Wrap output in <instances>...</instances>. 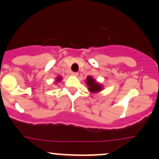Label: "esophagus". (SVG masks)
I'll list each match as a JSON object with an SVG mask.
<instances>
[{
    "label": "esophagus",
    "mask_w": 159,
    "mask_h": 159,
    "mask_svg": "<svg viewBox=\"0 0 159 159\" xmlns=\"http://www.w3.org/2000/svg\"><path fill=\"white\" fill-rule=\"evenodd\" d=\"M72 75L74 76H77L78 75H79V73H78L77 72H72Z\"/></svg>",
    "instance_id": "1"
}]
</instances>
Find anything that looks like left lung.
<instances>
[{
	"label": "left lung",
	"mask_w": 159,
	"mask_h": 159,
	"mask_svg": "<svg viewBox=\"0 0 159 159\" xmlns=\"http://www.w3.org/2000/svg\"><path fill=\"white\" fill-rule=\"evenodd\" d=\"M86 85L89 86L88 89L91 92H93V93H96V92H99L102 89L101 85L96 83V80L93 79L91 76H88L87 79H86Z\"/></svg>",
	"instance_id": "left-lung-1"
}]
</instances>
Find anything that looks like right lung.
Returning <instances> with one entry per match:
<instances>
[{
    "mask_svg": "<svg viewBox=\"0 0 159 159\" xmlns=\"http://www.w3.org/2000/svg\"><path fill=\"white\" fill-rule=\"evenodd\" d=\"M60 80H61V77H60V76H59V77L57 79V81L58 82V81H60Z\"/></svg>",
    "mask_w": 159,
    "mask_h": 159,
    "instance_id": "right-lung-1",
    "label": "right lung"
}]
</instances>
